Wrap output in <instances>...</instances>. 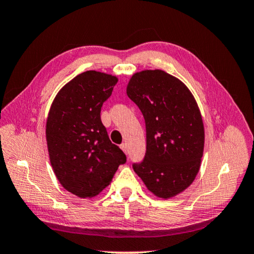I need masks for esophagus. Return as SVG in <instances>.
Segmentation results:
<instances>
[{
    "label": "esophagus",
    "instance_id": "esophagus-1",
    "mask_svg": "<svg viewBox=\"0 0 254 254\" xmlns=\"http://www.w3.org/2000/svg\"><path fill=\"white\" fill-rule=\"evenodd\" d=\"M120 148L123 150L124 153H127V143H122L121 145H120Z\"/></svg>",
    "mask_w": 254,
    "mask_h": 254
}]
</instances>
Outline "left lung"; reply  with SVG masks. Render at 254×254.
Masks as SVG:
<instances>
[{
  "mask_svg": "<svg viewBox=\"0 0 254 254\" xmlns=\"http://www.w3.org/2000/svg\"><path fill=\"white\" fill-rule=\"evenodd\" d=\"M127 94L142 113L147 151L133 170L160 198L185 190L198 174L204 151V124L186 85L163 70L132 76Z\"/></svg>",
  "mask_w": 254,
  "mask_h": 254,
  "instance_id": "obj_1",
  "label": "left lung"
}]
</instances>
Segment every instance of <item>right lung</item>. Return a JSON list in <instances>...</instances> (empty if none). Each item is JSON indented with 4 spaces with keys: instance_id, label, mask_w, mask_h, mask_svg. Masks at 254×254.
Returning a JSON list of instances; mask_svg holds the SVG:
<instances>
[{
    "instance_id": "add662e5",
    "label": "right lung",
    "mask_w": 254,
    "mask_h": 254,
    "mask_svg": "<svg viewBox=\"0 0 254 254\" xmlns=\"http://www.w3.org/2000/svg\"><path fill=\"white\" fill-rule=\"evenodd\" d=\"M118 83L115 76L87 70L60 89L46 126L51 166L62 186L80 197L101 192L127 156L111 142L101 109Z\"/></svg>"
}]
</instances>
